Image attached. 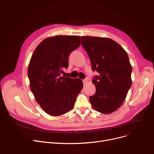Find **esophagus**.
Returning a JSON list of instances; mask_svg holds the SVG:
<instances>
[{"instance_id":"obj_1","label":"esophagus","mask_w":154,"mask_h":154,"mask_svg":"<svg viewBox=\"0 0 154 154\" xmlns=\"http://www.w3.org/2000/svg\"><path fill=\"white\" fill-rule=\"evenodd\" d=\"M83 84L85 85L88 82V79H85L83 80Z\"/></svg>"}]
</instances>
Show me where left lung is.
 <instances>
[{"label":"left lung","instance_id":"obj_1","mask_svg":"<svg viewBox=\"0 0 154 154\" xmlns=\"http://www.w3.org/2000/svg\"><path fill=\"white\" fill-rule=\"evenodd\" d=\"M81 44L99 74L92 80L96 93L89 97L94 109L110 114L122 104L132 85V66L124 49L108 38L81 37Z\"/></svg>","mask_w":154,"mask_h":154}]
</instances>
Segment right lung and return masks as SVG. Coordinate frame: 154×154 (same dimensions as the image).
Here are the masks:
<instances>
[{
	"label": "right lung",
	"mask_w": 154,
	"mask_h": 154,
	"mask_svg": "<svg viewBox=\"0 0 154 154\" xmlns=\"http://www.w3.org/2000/svg\"><path fill=\"white\" fill-rule=\"evenodd\" d=\"M81 44L79 36L58 35L43 40L30 61L28 76L35 100L50 116H59L73 109L83 88L79 78L61 76L68 67L70 53Z\"/></svg>",
	"instance_id": "right-lung-1"
}]
</instances>
